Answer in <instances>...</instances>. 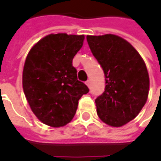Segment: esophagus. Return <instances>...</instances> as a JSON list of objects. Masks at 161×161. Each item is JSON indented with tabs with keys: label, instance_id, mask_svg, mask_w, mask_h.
Instances as JSON below:
<instances>
[{
	"label": "esophagus",
	"instance_id": "34e87169",
	"mask_svg": "<svg viewBox=\"0 0 161 161\" xmlns=\"http://www.w3.org/2000/svg\"><path fill=\"white\" fill-rule=\"evenodd\" d=\"M85 84H86V85H87L88 87L90 88V86H91V81L87 80L86 82H85Z\"/></svg>",
	"mask_w": 161,
	"mask_h": 161
}]
</instances>
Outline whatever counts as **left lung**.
<instances>
[{"label":"left lung","mask_w":161,"mask_h":161,"mask_svg":"<svg viewBox=\"0 0 161 161\" xmlns=\"http://www.w3.org/2000/svg\"><path fill=\"white\" fill-rule=\"evenodd\" d=\"M93 56L103 70L105 89L95 100L99 118L112 127L135 119L145 105L149 76L138 52L114 34L86 37Z\"/></svg>","instance_id":"left-lung-1"}]
</instances>
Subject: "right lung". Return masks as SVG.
I'll use <instances>...</instances> for the list:
<instances>
[{
	"mask_svg": "<svg viewBox=\"0 0 161 161\" xmlns=\"http://www.w3.org/2000/svg\"><path fill=\"white\" fill-rule=\"evenodd\" d=\"M84 35L49 34L30 50L24 64L23 91L32 111L54 128L69 123L78 100L89 88L77 80L72 59L84 44Z\"/></svg>",
	"mask_w": 161,
	"mask_h": 161,
	"instance_id": "add662e5",
	"label": "right lung"
}]
</instances>
